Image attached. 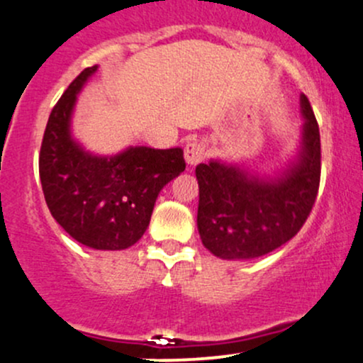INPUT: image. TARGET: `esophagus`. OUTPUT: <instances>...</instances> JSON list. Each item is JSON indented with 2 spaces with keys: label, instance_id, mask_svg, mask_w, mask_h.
<instances>
[{
  "label": "esophagus",
  "instance_id": "34e87169",
  "mask_svg": "<svg viewBox=\"0 0 363 363\" xmlns=\"http://www.w3.org/2000/svg\"><path fill=\"white\" fill-rule=\"evenodd\" d=\"M206 145L203 141H198V139H191V141L186 143L184 146V158L188 162V165H196L200 163L203 158H205Z\"/></svg>",
  "mask_w": 363,
  "mask_h": 363
}]
</instances>
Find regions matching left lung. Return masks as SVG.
<instances>
[{
    "label": "left lung",
    "instance_id": "left-lung-1",
    "mask_svg": "<svg viewBox=\"0 0 363 363\" xmlns=\"http://www.w3.org/2000/svg\"><path fill=\"white\" fill-rule=\"evenodd\" d=\"M301 146L296 160L276 177L210 160L196 167L201 242L224 260L264 257L305 224L320 182V133L308 98L301 94Z\"/></svg>",
    "mask_w": 363,
    "mask_h": 363
}]
</instances>
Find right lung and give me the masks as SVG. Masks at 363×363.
<instances>
[{"instance_id":"1","label":"right lung","mask_w":363,"mask_h":363,"mask_svg":"<svg viewBox=\"0 0 363 363\" xmlns=\"http://www.w3.org/2000/svg\"><path fill=\"white\" fill-rule=\"evenodd\" d=\"M98 65L72 81L48 118L39 177L48 208L75 241L94 250H125L148 229L163 186L184 172L181 148L130 146L113 157L86 151L72 138L77 94Z\"/></svg>"}]
</instances>
